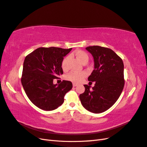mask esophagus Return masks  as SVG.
<instances>
[{"label": "esophagus", "instance_id": "1", "mask_svg": "<svg viewBox=\"0 0 147 147\" xmlns=\"http://www.w3.org/2000/svg\"><path fill=\"white\" fill-rule=\"evenodd\" d=\"M77 86V84H75V83H73V86L74 87H76Z\"/></svg>", "mask_w": 147, "mask_h": 147}]
</instances>
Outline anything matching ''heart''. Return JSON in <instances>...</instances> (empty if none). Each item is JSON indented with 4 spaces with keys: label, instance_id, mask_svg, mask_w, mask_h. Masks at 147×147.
Segmentation results:
<instances>
[{
    "label": "heart",
    "instance_id": "b5f03b06",
    "mask_svg": "<svg viewBox=\"0 0 147 147\" xmlns=\"http://www.w3.org/2000/svg\"><path fill=\"white\" fill-rule=\"evenodd\" d=\"M72 55L76 57L77 59L79 61H80L82 63H84V62L85 61L88 62L89 59L88 55L84 51L78 50L74 52ZM69 60V56H66L63 59V62H62L61 66L64 70H66L67 69V64ZM86 73L84 72H71L66 75L65 79L73 83H78L80 82L82 80L86 77Z\"/></svg>",
    "mask_w": 147,
    "mask_h": 147
}]
</instances>
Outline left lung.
<instances>
[{"mask_svg": "<svg viewBox=\"0 0 147 147\" xmlns=\"http://www.w3.org/2000/svg\"><path fill=\"white\" fill-rule=\"evenodd\" d=\"M92 55L94 65L88 81L94 86L84 84L80 95L82 105L90 112L100 113L109 109L121 95L124 85V64L121 57L110 48L99 46L86 48Z\"/></svg>", "mask_w": 147, "mask_h": 147, "instance_id": "left-lung-1", "label": "left lung"}]
</instances>
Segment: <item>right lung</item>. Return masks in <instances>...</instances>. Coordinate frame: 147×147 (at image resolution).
<instances>
[{
	"label": "right lung",
	"instance_id": "obj_1",
	"mask_svg": "<svg viewBox=\"0 0 147 147\" xmlns=\"http://www.w3.org/2000/svg\"><path fill=\"white\" fill-rule=\"evenodd\" d=\"M72 48H38L26 57L21 83L28 98L39 109L53 110L64 102V97L72 88L71 82L59 84L53 80L63 74L61 64Z\"/></svg>",
	"mask_w": 147,
	"mask_h": 147
}]
</instances>
